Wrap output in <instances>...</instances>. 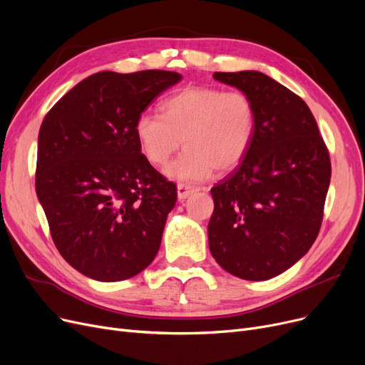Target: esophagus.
Here are the masks:
<instances>
[{
	"mask_svg": "<svg viewBox=\"0 0 365 365\" xmlns=\"http://www.w3.org/2000/svg\"><path fill=\"white\" fill-rule=\"evenodd\" d=\"M197 191V187L194 186H189V185H183V183H179L178 185V197L180 201L186 200L189 195H191L192 192Z\"/></svg>",
	"mask_w": 365,
	"mask_h": 365,
	"instance_id": "obj_1",
	"label": "esophagus"
}]
</instances>
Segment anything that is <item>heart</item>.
Wrapping results in <instances>:
<instances>
[{
    "instance_id": "obj_1",
    "label": "heart",
    "mask_w": 365,
    "mask_h": 365,
    "mask_svg": "<svg viewBox=\"0 0 365 365\" xmlns=\"http://www.w3.org/2000/svg\"><path fill=\"white\" fill-rule=\"evenodd\" d=\"M163 115L143 112L134 131L141 152L155 165H164L182 141L185 150L165 174L179 182H200L213 173L239 165L255 134V106L242 91L187 86L163 103Z\"/></svg>"
}]
</instances>
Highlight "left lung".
I'll list each match as a JSON object with an SVG mask.
<instances>
[{
  "instance_id": "8db88e82",
  "label": "left lung",
  "mask_w": 365,
  "mask_h": 365,
  "mask_svg": "<svg viewBox=\"0 0 365 365\" xmlns=\"http://www.w3.org/2000/svg\"><path fill=\"white\" fill-rule=\"evenodd\" d=\"M247 93L255 134L245 160L212 187L209 247L235 277L268 280L303 258L319 234L331 163L310 108L259 71L215 73Z\"/></svg>"
}]
</instances>
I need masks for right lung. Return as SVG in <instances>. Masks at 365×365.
I'll list each match as a JSON object with an SVG mask.
<instances>
[{
  "mask_svg": "<svg viewBox=\"0 0 365 365\" xmlns=\"http://www.w3.org/2000/svg\"><path fill=\"white\" fill-rule=\"evenodd\" d=\"M180 81L163 70L92 74L40 126L37 197L56 249L86 277H134L160 250L178 191L141 153L134 125Z\"/></svg>",
  "mask_w": 365,
  "mask_h": 365,
  "instance_id": "add662e5",
  "label": "right lung"
}]
</instances>
